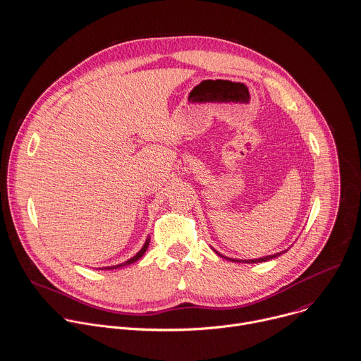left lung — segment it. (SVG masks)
<instances>
[{
    "mask_svg": "<svg viewBox=\"0 0 361 361\" xmlns=\"http://www.w3.org/2000/svg\"><path fill=\"white\" fill-rule=\"evenodd\" d=\"M212 248V247H211ZM214 250V248H212ZM290 250V248H288ZM288 250H284V251H281V252H276V254H272V255H267V257H261V258H255V259H236V258H229V257H225V255H222V254H219L218 251H215L221 258H225L226 261H232V262H245V264H258V262H267V261H271V259H274V258H278L279 255L281 254H284V252H287Z\"/></svg>",
    "mask_w": 361,
    "mask_h": 361,
    "instance_id": "1",
    "label": "left lung"
}]
</instances>
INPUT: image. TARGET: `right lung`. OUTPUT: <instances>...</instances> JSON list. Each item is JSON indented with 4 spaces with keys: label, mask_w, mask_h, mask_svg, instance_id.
Here are the masks:
<instances>
[{
    "label": "right lung",
    "mask_w": 361,
    "mask_h": 361,
    "mask_svg": "<svg viewBox=\"0 0 361 361\" xmlns=\"http://www.w3.org/2000/svg\"><path fill=\"white\" fill-rule=\"evenodd\" d=\"M149 243H150V236H147L146 238V241H145V244H143V247L140 248V251L139 252H136V255H133L132 258H129L128 261H125V262H122V264H117V265H111V267H103V268H97V269H118V268H123V267H128V265H130V264H133V262H136V261H139L143 255H145V252L147 251V248H149Z\"/></svg>",
    "instance_id": "add662e5"
}]
</instances>
